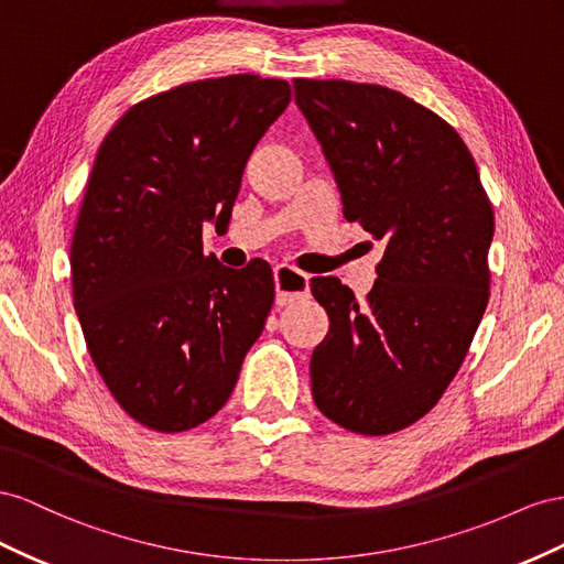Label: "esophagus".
<instances>
[{"mask_svg": "<svg viewBox=\"0 0 564 564\" xmlns=\"http://www.w3.org/2000/svg\"><path fill=\"white\" fill-rule=\"evenodd\" d=\"M273 281H276V304H291L310 295V276L295 267L279 264L273 269Z\"/></svg>", "mask_w": 564, "mask_h": 564, "instance_id": "esophagus-1", "label": "esophagus"}]
</instances>
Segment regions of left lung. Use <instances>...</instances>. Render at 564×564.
<instances>
[{
	"label": "left lung",
	"instance_id": "8db88e82",
	"mask_svg": "<svg viewBox=\"0 0 564 564\" xmlns=\"http://www.w3.org/2000/svg\"><path fill=\"white\" fill-rule=\"evenodd\" d=\"M293 87L345 219L384 240L364 304L335 276L310 283L330 321L312 394L333 423L380 437L421 421L470 349L489 302L491 200L458 132L409 96L347 79Z\"/></svg>",
	"mask_w": 564,
	"mask_h": 564
}]
</instances>
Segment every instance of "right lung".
<instances>
[{
    "label": "right lung",
    "instance_id": "right-lung-1",
    "mask_svg": "<svg viewBox=\"0 0 564 564\" xmlns=\"http://www.w3.org/2000/svg\"><path fill=\"white\" fill-rule=\"evenodd\" d=\"M288 104L285 79H198L134 104L96 153L73 304L106 388L155 432L210 421L264 328L271 267L203 254V224L227 227L248 158Z\"/></svg>",
    "mask_w": 564,
    "mask_h": 564
}]
</instances>
